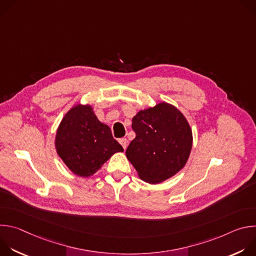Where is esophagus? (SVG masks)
<instances>
[{
    "mask_svg": "<svg viewBox=\"0 0 256 256\" xmlns=\"http://www.w3.org/2000/svg\"><path fill=\"white\" fill-rule=\"evenodd\" d=\"M118 142H120V144L122 146V148L126 150V147H128V140L126 138H120L118 140Z\"/></svg>",
    "mask_w": 256,
    "mask_h": 256,
    "instance_id": "obj_1",
    "label": "esophagus"
}]
</instances>
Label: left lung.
<instances>
[{"mask_svg": "<svg viewBox=\"0 0 256 256\" xmlns=\"http://www.w3.org/2000/svg\"><path fill=\"white\" fill-rule=\"evenodd\" d=\"M132 128L136 138L126 151L140 179L155 184L184 167L192 147L190 126L178 109L162 102L140 110Z\"/></svg>", "mask_w": 256, "mask_h": 256, "instance_id": "left-lung-1", "label": "left lung"}]
</instances>
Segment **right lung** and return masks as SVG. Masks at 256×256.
I'll list each match as a JSON object with an SVG mask.
<instances>
[{"instance_id": "right-lung-1", "label": "right lung", "mask_w": 256, "mask_h": 256, "mask_svg": "<svg viewBox=\"0 0 256 256\" xmlns=\"http://www.w3.org/2000/svg\"><path fill=\"white\" fill-rule=\"evenodd\" d=\"M58 156L78 176L88 177L124 148L89 105H77L62 118L56 136Z\"/></svg>"}]
</instances>
